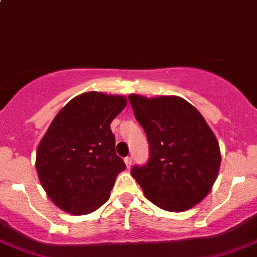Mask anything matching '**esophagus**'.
I'll return each instance as SVG.
<instances>
[{
	"label": "esophagus",
	"instance_id": "1",
	"mask_svg": "<svg viewBox=\"0 0 257 257\" xmlns=\"http://www.w3.org/2000/svg\"><path fill=\"white\" fill-rule=\"evenodd\" d=\"M124 163H125L126 168L131 169V166H132V157H125V159H124Z\"/></svg>",
	"mask_w": 257,
	"mask_h": 257
}]
</instances>
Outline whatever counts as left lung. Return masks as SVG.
<instances>
[{
  "label": "left lung",
  "instance_id": "8db88e82",
  "mask_svg": "<svg viewBox=\"0 0 257 257\" xmlns=\"http://www.w3.org/2000/svg\"><path fill=\"white\" fill-rule=\"evenodd\" d=\"M128 98L150 145L149 163L132 169L146 198L173 212L200 203L221 163L218 140L206 120L182 97L132 93Z\"/></svg>",
  "mask_w": 257,
  "mask_h": 257
}]
</instances>
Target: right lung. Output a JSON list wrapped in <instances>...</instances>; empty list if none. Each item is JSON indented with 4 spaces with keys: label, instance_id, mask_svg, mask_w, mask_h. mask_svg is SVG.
<instances>
[{
    "label": "right lung",
    "instance_id": "right-lung-1",
    "mask_svg": "<svg viewBox=\"0 0 257 257\" xmlns=\"http://www.w3.org/2000/svg\"><path fill=\"white\" fill-rule=\"evenodd\" d=\"M126 106L120 94L85 92L57 112L38 145L36 169L51 201L71 215L96 211L125 164L110 124Z\"/></svg>",
    "mask_w": 257,
    "mask_h": 257
}]
</instances>
